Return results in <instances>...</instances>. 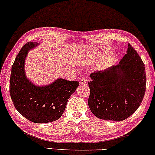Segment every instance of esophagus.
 Wrapping results in <instances>:
<instances>
[{
	"label": "esophagus",
	"mask_w": 155,
	"mask_h": 155,
	"mask_svg": "<svg viewBox=\"0 0 155 155\" xmlns=\"http://www.w3.org/2000/svg\"><path fill=\"white\" fill-rule=\"evenodd\" d=\"M87 83V79L85 77H81L79 79V84L81 85H84V84H86Z\"/></svg>",
	"instance_id": "esophagus-1"
}]
</instances>
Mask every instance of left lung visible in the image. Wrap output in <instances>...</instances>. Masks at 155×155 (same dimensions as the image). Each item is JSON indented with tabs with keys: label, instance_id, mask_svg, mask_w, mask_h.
<instances>
[{
	"label": "left lung",
	"instance_id": "8db88e82",
	"mask_svg": "<svg viewBox=\"0 0 155 155\" xmlns=\"http://www.w3.org/2000/svg\"><path fill=\"white\" fill-rule=\"evenodd\" d=\"M90 77L89 107L101 120L122 121L128 118L144 97V64L130 44L119 65L92 73Z\"/></svg>",
	"mask_w": 155,
	"mask_h": 155
}]
</instances>
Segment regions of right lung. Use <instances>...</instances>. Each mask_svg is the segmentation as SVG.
I'll list each match as a JSON object with an SVG mask.
<instances>
[{
    "instance_id": "1",
    "label": "right lung",
    "mask_w": 155,
    "mask_h": 155,
    "mask_svg": "<svg viewBox=\"0 0 155 155\" xmlns=\"http://www.w3.org/2000/svg\"><path fill=\"white\" fill-rule=\"evenodd\" d=\"M38 43L28 42L16 57L12 68L9 92L16 109L35 123L58 120L65 111L68 100L79 85L77 81L58 79L47 86H36L27 79L25 60L28 51Z\"/></svg>"
}]
</instances>
